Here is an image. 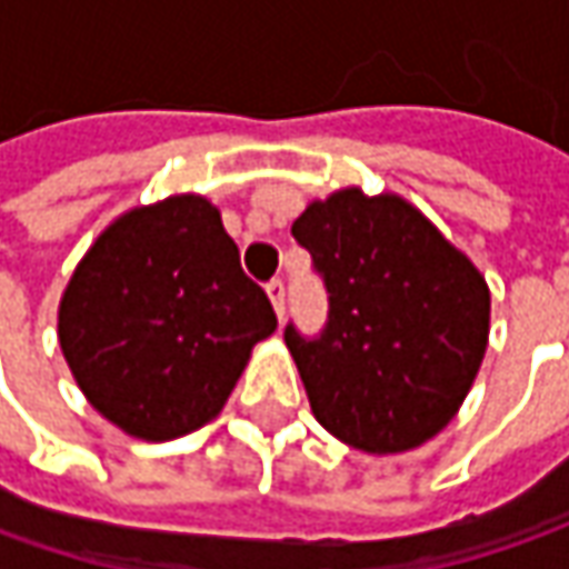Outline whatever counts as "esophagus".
I'll return each instance as SVG.
<instances>
[{"label":"esophagus","mask_w":569,"mask_h":569,"mask_svg":"<svg viewBox=\"0 0 569 569\" xmlns=\"http://www.w3.org/2000/svg\"><path fill=\"white\" fill-rule=\"evenodd\" d=\"M266 295H269V300H272L274 313H278V317H284V281H281V278L269 281V284H266Z\"/></svg>","instance_id":"obj_1"}]
</instances>
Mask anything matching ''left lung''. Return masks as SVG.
Listing matches in <instances>:
<instances>
[{
    "mask_svg": "<svg viewBox=\"0 0 569 569\" xmlns=\"http://www.w3.org/2000/svg\"><path fill=\"white\" fill-rule=\"evenodd\" d=\"M291 233L329 291L319 339L284 329L319 425L377 456L437 437L488 351L485 274L396 192L336 189L303 208Z\"/></svg>",
    "mask_w": 569,
    "mask_h": 569,
    "instance_id": "obj_1",
    "label": "left lung"
}]
</instances>
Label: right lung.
I'll list each match as a JSON object with an SVG mask.
<instances>
[{"label":"right lung","instance_id":"obj_1","mask_svg":"<svg viewBox=\"0 0 569 569\" xmlns=\"http://www.w3.org/2000/svg\"><path fill=\"white\" fill-rule=\"evenodd\" d=\"M278 326L206 196L129 208L81 256L59 300V348L91 408L164 443L221 408Z\"/></svg>","mask_w":569,"mask_h":569}]
</instances>
